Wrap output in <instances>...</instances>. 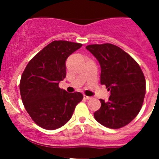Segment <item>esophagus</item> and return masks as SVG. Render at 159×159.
<instances>
[{
    "label": "esophagus",
    "mask_w": 159,
    "mask_h": 159,
    "mask_svg": "<svg viewBox=\"0 0 159 159\" xmlns=\"http://www.w3.org/2000/svg\"><path fill=\"white\" fill-rule=\"evenodd\" d=\"M84 98L86 99V100H90V99H91V97H90V96H87V95H84Z\"/></svg>",
    "instance_id": "34e87169"
}]
</instances>
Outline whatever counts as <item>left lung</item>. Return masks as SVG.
Returning <instances> with one entry per match:
<instances>
[{"instance_id": "1", "label": "left lung", "mask_w": 159, "mask_h": 159, "mask_svg": "<svg viewBox=\"0 0 159 159\" xmlns=\"http://www.w3.org/2000/svg\"><path fill=\"white\" fill-rule=\"evenodd\" d=\"M102 68L101 84L111 95L108 102L100 99V109L94 117L105 127L118 129L129 124L140 111L146 90L144 74L131 56L109 43L86 47Z\"/></svg>"}]
</instances>
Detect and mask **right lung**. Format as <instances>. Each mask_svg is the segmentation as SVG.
Instances as JSON below:
<instances>
[{"label": "right lung", "mask_w": 159, "mask_h": 159, "mask_svg": "<svg viewBox=\"0 0 159 159\" xmlns=\"http://www.w3.org/2000/svg\"><path fill=\"white\" fill-rule=\"evenodd\" d=\"M81 46L71 41H52L28 62L22 73V102L41 128L54 130L65 125L83 99L81 93H68L59 88V82L66 77L65 61Z\"/></svg>", "instance_id": "right-lung-1"}]
</instances>
